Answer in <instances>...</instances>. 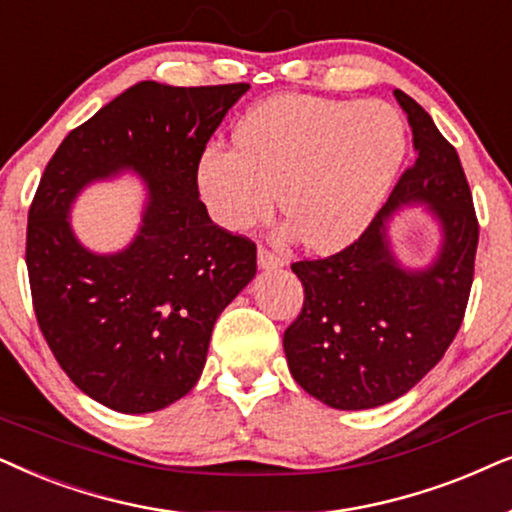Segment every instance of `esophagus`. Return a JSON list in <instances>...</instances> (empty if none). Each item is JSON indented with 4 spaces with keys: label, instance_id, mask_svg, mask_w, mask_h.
<instances>
[{
    "label": "esophagus",
    "instance_id": "34e87169",
    "mask_svg": "<svg viewBox=\"0 0 512 512\" xmlns=\"http://www.w3.org/2000/svg\"><path fill=\"white\" fill-rule=\"evenodd\" d=\"M257 264H260V269H264V271H274V269L283 267V260L278 255H274L271 250L260 248L257 250Z\"/></svg>",
    "mask_w": 512,
    "mask_h": 512
}]
</instances>
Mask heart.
Returning a JSON list of instances; mask_svg holds the SVG:
<instances>
[{
	"label": "heart",
	"mask_w": 512,
	"mask_h": 512,
	"mask_svg": "<svg viewBox=\"0 0 512 512\" xmlns=\"http://www.w3.org/2000/svg\"><path fill=\"white\" fill-rule=\"evenodd\" d=\"M234 145H210L196 187L229 231L269 220L278 201L306 248L332 252L370 227L407 152L405 121L381 100L283 93L250 107Z\"/></svg>",
	"instance_id": "obj_1"
}]
</instances>
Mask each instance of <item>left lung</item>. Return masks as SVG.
Listing matches in <instances>:
<instances>
[{"label":"left lung","mask_w":512,"mask_h":512,"mask_svg":"<svg viewBox=\"0 0 512 512\" xmlns=\"http://www.w3.org/2000/svg\"><path fill=\"white\" fill-rule=\"evenodd\" d=\"M393 95L417 161L358 241L292 264L304 306L283 335L285 358L297 384L335 410H370L417 386L459 332L473 285L480 229L459 154L417 100ZM405 205H426L439 222L441 250L424 270L403 268L387 238Z\"/></svg>","instance_id":"obj_1"}]
</instances>
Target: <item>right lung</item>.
<instances>
[{"label": "right lung", "instance_id": "obj_1", "mask_svg": "<svg viewBox=\"0 0 512 512\" xmlns=\"http://www.w3.org/2000/svg\"><path fill=\"white\" fill-rule=\"evenodd\" d=\"M250 84L140 81L67 135L27 215L25 262L42 335L74 386L145 414L187 395L215 320L257 274V248L217 227L196 161ZM135 172L148 185L139 234L100 256L73 236L71 203L93 181Z\"/></svg>", "mask_w": 512, "mask_h": 512}]
</instances>
